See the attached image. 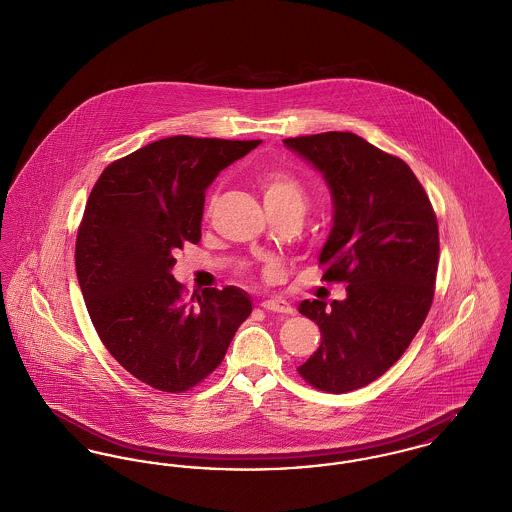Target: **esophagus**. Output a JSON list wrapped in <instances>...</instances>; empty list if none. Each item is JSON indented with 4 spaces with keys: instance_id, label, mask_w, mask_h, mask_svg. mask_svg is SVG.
<instances>
[{
    "instance_id": "esophagus-1",
    "label": "esophagus",
    "mask_w": 512,
    "mask_h": 512,
    "mask_svg": "<svg viewBox=\"0 0 512 512\" xmlns=\"http://www.w3.org/2000/svg\"><path fill=\"white\" fill-rule=\"evenodd\" d=\"M262 308H264V310H270V312H277V314H291V312H293L291 305H289L285 299H281V297L264 299V301H262Z\"/></svg>"
}]
</instances>
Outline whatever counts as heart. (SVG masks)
<instances>
[{
	"instance_id": "obj_1",
	"label": "heart",
	"mask_w": 512,
	"mask_h": 512,
	"mask_svg": "<svg viewBox=\"0 0 512 512\" xmlns=\"http://www.w3.org/2000/svg\"><path fill=\"white\" fill-rule=\"evenodd\" d=\"M266 207H307V190L289 172L270 171L260 176Z\"/></svg>"
}]
</instances>
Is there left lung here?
<instances>
[{"mask_svg":"<svg viewBox=\"0 0 512 512\" xmlns=\"http://www.w3.org/2000/svg\"><path fill=\"white\" fill-rule=\"evenodd\" d=\"M326 180L334 215L320 250L326 281H345L343 301H303L320 347L299 367L318 390L343 394L384 375L408 349L433 303L439 227L408 165L351 132L289 137Z\"/></svg>","mask_w":512,"mask_h":512,"instance_id":"left-lung-1","label":"left lung"}]
</instances>
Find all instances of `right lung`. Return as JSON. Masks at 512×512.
Segmentation results:
<instances>
[{
    "instance_id": "1",
    "label": "right lung",
    "mask_w": 512,
    "mask_h": 512,
    "mask_svg": "<svg viewBox=\"0 0 512 512\" xmlns=\"http://www.w3.org/2000/svg\"><path fill=\"white\" fill-rule=\"evenodd\" d=\"M262 141L174 136L104 169L85 205L75 270L108 353L141 382L184 392L223 361L250 295L204 289L190 303L171 270L202 239L205 190Z\"/></svg>"
}]
</instances>
